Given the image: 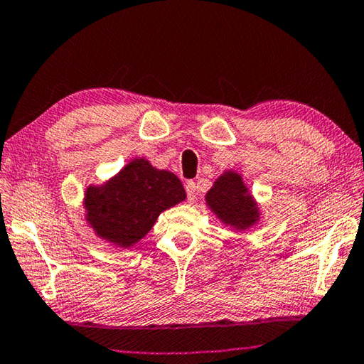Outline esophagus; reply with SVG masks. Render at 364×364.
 Listing matches in <instances>:
<instances>
[{
	"label": "esophagus",
	"mask_w": 364,
	"mask_h": 364,
	"mask_svg": "<svg viewBox=\"0 0 364 364\" xmlns=\"http://www.w3.org/2000/svg\"><path fill=\"white\" fill-rule=\"evenodd\" d=\"M186 194H188V200H189V202H194L196 194H197L196 183H193V181H188V183H186Z\"/></svg>",
	"instance_id": "34e87169"
}]
</instances>
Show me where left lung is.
Wrapping results in <instances>:
<instances>
[{
  "label": "left lung",
  "mask_w": 364,
  "mask_h": 364,
  "mask_svg": "<svg viewBox=\"0 0 364 364\" xmlns=\"http://www.w3.org/2000/svg\"><path fill=\"white\" fill-rule=\"evenodd\" d=\"M205 204L221 223L239 232L250 230L262 218L260 207L242 175L234 170H225L215 180L205 194Z\"/></svg>",
  "instance_id": "8db88e82"
}]
</instances>
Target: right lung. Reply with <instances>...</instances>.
<instances>
[{
    "label": "right lung",
    "mask_w": 364,
    "mask_h": 364,
    "mask_svg": "<svg viewBox=\"0 0 364 364\" xmlns=\"http://www.w3.org/2000/svg\"><path fill=\"white\" fill-rule=\"evenodd\" d=\"M186 199L181 181L168 170L133 159L115 176L85 191V218L97 237L122 249L139 242L159 215Z\"/></svg>",
    "instance_id": "1"
}]
</instances>
